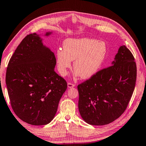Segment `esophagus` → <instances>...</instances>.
Listing matches in <instances>:
<instances>
[{
  "label": "esophagus",
  "instance_id": "obj_1",
  "mask_svg": "<svg viewBox=\"0 0 146 146\" xmlns=\"http://www.w3.org/2000/svg\"><path fill=\"white\" fill-rule=\"evenodd\" d=\"M75 85L74 84H72V83H71V82H68V87L69 88L75 87Z\"/></svg>",
  "mask_w": 146,
  "mask_h": 146
}]
</instances>
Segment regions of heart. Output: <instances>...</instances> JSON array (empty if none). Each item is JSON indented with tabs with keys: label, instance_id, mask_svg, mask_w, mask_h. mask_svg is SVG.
Listing matches in <instances>:
<instances>
[{
	"label": "heart",
	"instance_id": "heart-1",
	"mask_svg": "<svg viewBox=\"0 0 146 146\" xmlns=\"http://www.w3.org/2000/svg\"><path fill=\"white\" fill-rule=\"evenodd\" d=\"M108 46L104 42L89 38H68L63 42V49L56 51V62L60 75L66 76L74 60L75 76L88 79L97 73L107 55Z\"/></svg>",
	"mask_w": 146,
	"mask_h": 146
}]
</instances>
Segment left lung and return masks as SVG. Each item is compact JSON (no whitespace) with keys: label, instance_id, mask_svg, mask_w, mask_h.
Wrapping results in <instances>:
<instances>
[{"label":"left lung","instance_id":"obj_1","mask_svg":"<svg viewBox=\"0 0 146 146\" xmlns=\"http://www.w3.org/2000/svg\"><path fill=\"white\" fill-rule=\"evenodd\" d=\"M137 66L126 46L118 49L112 66L78 85V110L89 124L103 125L125 111L135 90Z\"/></svg>","mask_w":146,"mask_h":146}]
</instances>
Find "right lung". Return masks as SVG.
Here are the masks:
<instances>
[{
	"label": "right lung",
	"instance_id": "1",
	"mask_svg": "<svg viewBox=\"0 0 146 146\" xmlns=\"http://www.w3.org/2000/svg\"><path fill=\"white\" fill-rule=\"evenodd\" d=\"M56 63L54 53L35 33L22 40L9 61L6 83L11 108L29 124H48L56 114L68 86L54 70Z\"/></svg>",
	"mask_w": 146,
	"mask_h": 146
}]
</instances>
